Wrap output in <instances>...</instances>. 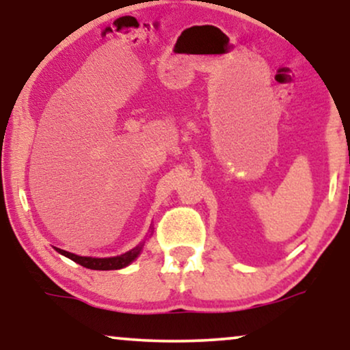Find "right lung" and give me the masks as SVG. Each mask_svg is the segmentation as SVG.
Wrapping results in <instances>:
<instances>
[{
  "label": "right lung",
  "mask_w": 350,
  "mask_h": 350,
  "mask_svg": "<svg viewBox=\"0 0 350 350\" xmlns=\"http://www.w3.org/2000/svg\"><path fill=\"white\" fill-rule=\"evenodd\" d=\"M142 247H143V243H142V245L135 247V248H132V250L126 252L121 256H113V258L78 256V255H75V253L60 250V248H55V250L59 252V253H62V255H64V256L70 258V260H73L75 262H78V265L88 267V269H94V271H113V269H122V267H126L127 265H131V262L135 260L138 255H140Z\"/></svg>",
  "instance_id": "obj_1"
}]
</instances>
